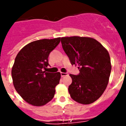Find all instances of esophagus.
I'll return each mask as SVG.
<instances>
[{
	"instance_id": "1",
	"label": "esophagus",
	"mask_w": 126,
	"mask_h": 126,
	"mask_svg": "<svg viewBox=\"0 0 126 126\" xmlns=\"http://www.w3.org/2000/svg\"><path fill=\"white\" fill-rule=\"evenodd\" d=\"M61 75L62 77H64V76H65L68 75V74H67V73H61Z\"/></svg>"
}]
</instances>
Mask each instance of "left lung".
I'll return each mask as SVG.
<instances>
[{
    "label": "left lung",
    "mask_w": 126,
    "mask_h": 126,
    "mask_svg": "<svg viewBox=\"0 0 126 126\" xmlns=\"http://www.w3.org/2000/svg\"><path fill=\"white\" fill-rule=\"evenodd\" d=\"M63 50L72 65H78L79 73L70 74L71 97L82 104H90L102 96L111 72L110 55L100 43L88 37L61 38Z\"/></svg>",
    "instance_id": "8db88e82"
}]
</instances>
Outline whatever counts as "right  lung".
Listing matches in <instances>:
<instances>
[{
	"label": "right lung",
	"instance_id": "obj_1",
	"mask_svg": "<svg viewBox=\"0 0 126 126\" xmlns=\"http://www.w3.org/2000/svg\"><path fill=\"white\" fill-rule=\"evenodd\" d=\"M61 42V38L31 42L17 53L12 69L16 90L24 100L34 106H42L52 100L61 73L43 71L48 55Z\"/></svg>",
	"mask_w": 126,
	"mask_h": 126
}]
</instances>
